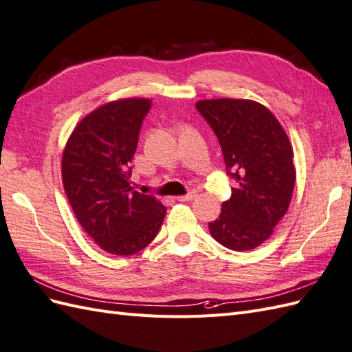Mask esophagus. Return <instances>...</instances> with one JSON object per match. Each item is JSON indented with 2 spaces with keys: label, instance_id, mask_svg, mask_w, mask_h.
I'll return each instance as SVG.
<instances>
[{
  "label": "esophagus",
  "instance_id": "obj_1",
  "mask_svg": "<svg viewBox=\"0 0 352 352\" xmlns=\"http://www.w3.org/2000/svg\"><path fill=\"white\" fill-rule=\"evenodd\" d=\"M195 196H196V192H188L187 195L177 196V201H178V202H187V201H192Z\"/></svg>",
  "mask_w": 352,
  "mask_h": 352
}]
</instances>
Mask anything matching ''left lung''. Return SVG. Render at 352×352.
Wrapping results in <instances>:
<instances>
[{"instance_id":"1","label":"left lung","mask_w":352,"mask_h":352,"mask_svg":"<svg viewBox=\"0 0 352 352\" xmlns=\"http://www.w3.org/2000/svg\"><path fill=\"white\" fill-rule=\"evenodd\" d=\"M196 110L211 126L223 151L228 174L238 183L221 204L211 236L233 251L265 242L292 201L296 169L293 148L276 117L247 99H208Z\"/></svg>"}]
</instances>
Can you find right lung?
Instances as JSON below:
<instances>
[{
    "label": "right lung",
    "mask_w": 352,
    "mask_h": 352,
    "mask_svg": "<svg viewBox=\"0 0 352 352\" xmlns=\"http://www.w3.org/2000/svg\"><path fill=\"white\" fill-rule=\"evenodd\" d=\"M150 99H122L80 122L62 156V182L78 223L104 251L132 256L156 238L166 208L129 178Z\"/></svg>",
    "instance_id": "add662e5"
}]
</instances>
